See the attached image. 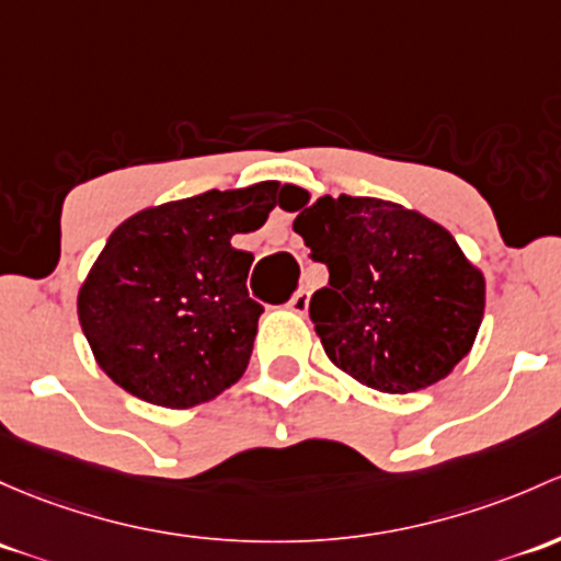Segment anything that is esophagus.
Listing matches in <instances>:
<instances>
[{
  "label": "esophagus",
  "mask_w": 561,
  "mask_h": 561,
  "mask_svg": "<svg viewBox=\"0 0 561 561\" xmlns=\"http://www.w3.org/2000/svg\"><path fill=\"white\" fill-rule=\"evenodd\" d=\"M287 306H290V311H296V314H306V309H309V290H298Z\"/></svg>",
  "instance_id": "1"
}]
</instances>
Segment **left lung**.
Here are the masks:
<instances>
[{"label": "left lung", "mask_w": 561, "mask_h": 561, "mask_svg": "<svg viewBox=\"0 0 561 561\" xmlns=\"http://www.w3.org/2000/svg\"><path fill=\"white\" fill-rule=\"evenodd\" d=\"M293 231L330 271L309 314L335 368L405 394L446 379L468 357L486 285L444 226L400 204L341 193L307 206Z\"/></svg>", "instance_id": "8db88e82"}]
</instances>
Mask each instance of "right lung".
Returning <instances> with one entry per match:
<instances>
[{
  "label": "right lung",
  "mask_w": 561,
  "mask_h": 561,
  "mask_svg": "<svg viewBox=\"0 0 561 561\" xmlns=\"http://www.w3.org/2000/svg\"><path fill=\"white\" fill-rule=\"evenodd\" d=\"M285 191L279 182L206 191L147 206L110 233L78 293V317L117 387L193 409L241 379L263 306L247 293L252 255L231 239L257 231Z\"/></svg>",
  "instance_id": "1"
}]
</instances>
